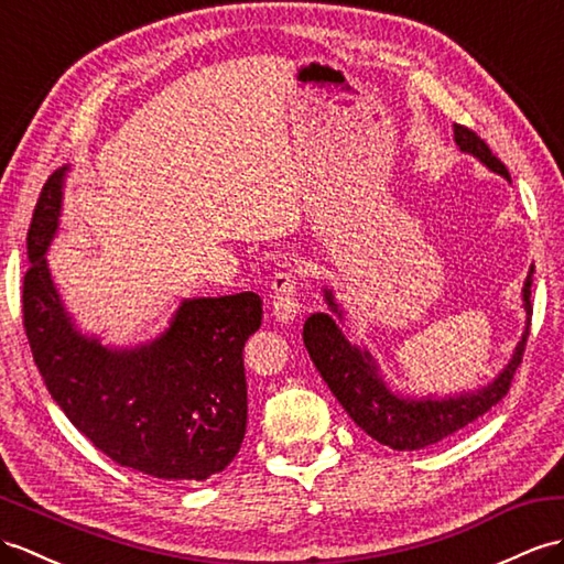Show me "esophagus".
I'll list each match as a JSON object with an SVG mask.
<instances>
[{
  "label": "esophagus",
  "instance_id": "1",
  "mask_svg": "<svg viewBox=\"0 0 564 564\" xmlns=\"http://www.w3.org/2000/svg\"><path fill=\"white\" fill-rule=\"evenodd\" d=\"M270 299H272V313L280 323H292L301 313L299 304V284L294 270H280L272 274L270 280Z\"/></svg>",
  "mask_w": 564,
  "mask_h": 564
}]
</instances>
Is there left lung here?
<instances>
[{"label":"left lung","instance_id":"1","mask_svg":"<svg viewBox=\"0 0 564 564\" xmlns=\"http://www.w3.org/2000/svg\"><path fill=\"white\" fill-rule=\"evenodd\" d=\"M455 143L464 153L476 155L488 170L510 178V172H507L505 164L492 155L488 143L469 127L455 123ZM531 274L533 268L524 284V306L529 315ZM325 301L329 308L341 315L333 299V292L325 290ZM527 337L529 327L519 341L512 361L507 364V368L488 388L474 394L449 397V400H431V397L429 400H404V397L392 394L386 382L380 380L376 361L370 359V354L366 349L361 351L359 347L349 345L337 323L333 321V315L313 313L304 323V345L308 349L311 361L318 368L327 388L337 397V402L345 406L351 421L361 431H366L380 445H388L392 449H423L435 445L488 414L510 392L512 378L521 366V356H524L527 349Z\"/></svg>","mask_w":564,"mask_h":564}]
</instances>
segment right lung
I'll list each match as a JSON object with an SVG mask.
<instances>
[{"mask_svg": "<svg viewBox=\"0 0 564 564\" xmlns=\"http://www.w3.org/2000/svg\"><path fill=\"white\" fill-rule=\"evenodd\" d=\"M64 174L54 172L40 191L23 274V327L40 376L66 419L109 459L164 480L210 478L243 443L241 351L263 321V301L253 292L186 299L167 333L131 351L76 333L45 260Z\"/></svg>", "mask_w": 564, "mask_h": 564, "instance_id": "obj_1", "label": "right lung"}]
</instances>
